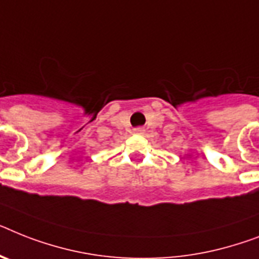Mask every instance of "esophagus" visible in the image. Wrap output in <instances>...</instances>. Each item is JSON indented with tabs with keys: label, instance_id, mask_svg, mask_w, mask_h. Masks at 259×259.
Returning <instances> with one entry per match:
<instances>
[{
	"label": "esophagus",
	"instance_id": "34e87169",
	"mask_svg": "<svg viewBox=\"0 0 259 259\" xmlns=\"http://www.w3.org/2000/svg\"><path fill=\"white\" fill-rule=\"evenodd\" d=\"M134 132H135V134H143V132H144V128H142V127L135 128Z\"/></svg>",
	"mask_w": 259,
	"mask_h": 259
}]
</instances>
